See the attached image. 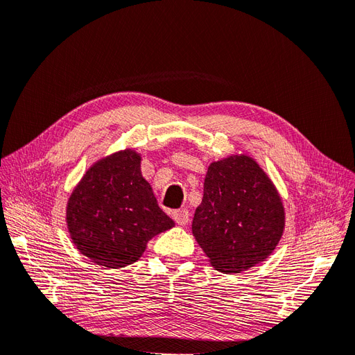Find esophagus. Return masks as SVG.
I'll list each match as a JSON object with an SVG mask.
<instances>
[{
  "instance_id": "34e87169",
  "label": "esophagus",
  "mask_w": 355,
  "mask_h": 355,
  "mask_svg": "<svg viewBox=\"0 0 355 355\" xmlns=\"http://www.w3.org/2000/svg\"><path fill=\"white\" fill-rule=\"evenodd\" d=\"M173 220L176 221V224L179 225H185L189 221V212L187 209H178L173 211Z\"/></svg>"
}]
</instances>
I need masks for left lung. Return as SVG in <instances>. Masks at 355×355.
<instances>
[{"label": "left lung", "instance_id": "8db88e82", "mask_svg": "<svg viewBox=\"0 0 355 355\" xmlns=\"http://www.w3.org/2000/svg\"><path fill=\"white\" fill-rule=\"evenodd\" d=\"M286 229V209L272 179L245 153L208 166L192 234L211 266L240 274L269 258Z\"/></svg>", "mask_w": 355, "mask_h": 355}]
</instances>
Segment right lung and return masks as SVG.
I'll return each mask as SVG.
<instances>
[{
	"label": "right lung",
	"instance_id": "obj_1",
	"mask_svg": "<svg viewBox=\"0 0 355 355\" xmlns=\"http://www.w3.org/2000/svg\"><path fill=\"white\" fill-rule=\"evenodd\" d=\"M141 154L123 148L96 160L71 192L65 221L76 249L96 265L137 262L150 240L175 225L141 173Z\"/></svg>",
	"mask_w": 355,
	"mask_h": 355
}]
</instances>
